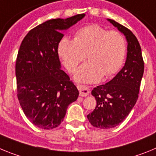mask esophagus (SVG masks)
Here are the masks:
<instances>
[{"label":"esophagus","mask_w":156,"mask_h":156,"mask_svg":"<svg viewBox=\"0 0 156 156\" xmlns=\"http://www.w3.org/2000/svg\"><path fill=\"white\" fill-rule=\"evenodd\" d=\"M77 88L79 90L80 96H81V97H86L90 93V89L88 88L87 86H85V85H77Z\"/></svg>","instance_id":"34e87169"}]
</instances>
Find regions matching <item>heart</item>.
I'll return each mask as SVG.
<instances>
[{
  "mask_svg": "<svg viewBox=\"0 0 156 156\" xmlns=\"http://www.w3.org/2000/svg\"><path fill=\"white\" fill-rule=\"evenodd\" d=\"M126 41L115 30L108 31L97 24L83 27L75 34L74 40L63 38L58 53L70 73L84 60L89 61L77 70L76 79L85 83L97 82L104 76L109 77L119 71L126 55Z\"/></svg>",
  "mask_w": 156,
  "mask_h": 156,
  "instance_id": "obj_1",
  "label": "heart"
}]
</instances>
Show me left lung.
Here are the masks:
<instances>
[{"instance_id":"1","label":"left lung","mask_w":156,"mask_h":156,"mask_svg":"<svg viewBox=\"0 0 156 156\" xmlns=\"http://www.w3.org/2000/svg\"><path fill=\"white\" fill-rule=\"evenodd\" d=\"M126 36L127 56L125 66L113 79L92 90L97 105L87 115L90 124L100 129H110L126 118L138 98L144 63L140 44L129 29L112 19H108Z\"/></svg>"}]
</instances>
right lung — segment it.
<instances>
[{
    "label": "right lung",
    "mask_w": 156,
    "mask_h": 156,
    "mask_svg": "<svg viewBox=\"0 0 156 156\" xmlns=\"http://www.w3.org/2000/svg\"><path fill=\"white\" fill-rule=\"evenodd\" d=\"M51 19L32 29L18 52L16 64L17 97L26 116L41 129L61 124L69 105L79 91L61 69L58 48L67 30L84 17Z\"/></svg>",
    "instance_id": "right-lung-1"
}]
</instances>
